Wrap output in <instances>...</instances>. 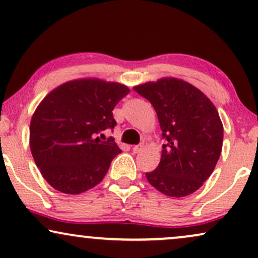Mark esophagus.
Instances as JSON below:
<instances>
[{"instance_id":"esophagus-1","label":"esophagus","mask_w":258,"mask_h":258,"mask_svg":"<svg viewBox=\"0 0 258 258\" xmlns=\"http://www.w3.org/2000/svg\"><path fill=\"white\" fill-rule=\"evenodd\" d=\"M143 147H145V145H143V143H141V145H139V146H134V147H133V152H134V153H140V152H142Z\"/></svg>"}]
</instances>
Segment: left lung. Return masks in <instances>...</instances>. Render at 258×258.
<instances>
[{"mask_svg": "<svg viewBox=\"0 0 258 258\" xmlns=\"http://www.w3.org/2000/svg\"><path fill=\"white\" fill-rule=\"evenodd\" d=\"M134 90L152 103L162 137L161 160L146 173L150 185L173 198L192 195L210 178L223 147V123L213 103L182 79L161 78Z\"/></svg>", "mask_w": 258, "mask_h": 258, "instance_id": "obj_1", "label": "left lung"}]
</instances>
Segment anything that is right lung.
Instances as JSON below:
<instances>
[{
  "instance_id": "obj_1",
  "label": "right lung",
  "mask_w": 258,
  "mask_h": 258,
  "mask_svg": "<svg viewBox=\"0 0 258 258\" xmlns=\"http://www.w3.org/2000/svg\"><path fill=\"white\" fill-rule=\"evenodd\" d=\"M128 86L98 78L76 79L52 90L33 113L29 146L43 179L66 195H79L102 181L121 153L113 139L97 136L113 129L112 110Z\"/></svg>"
}]
</instances>
